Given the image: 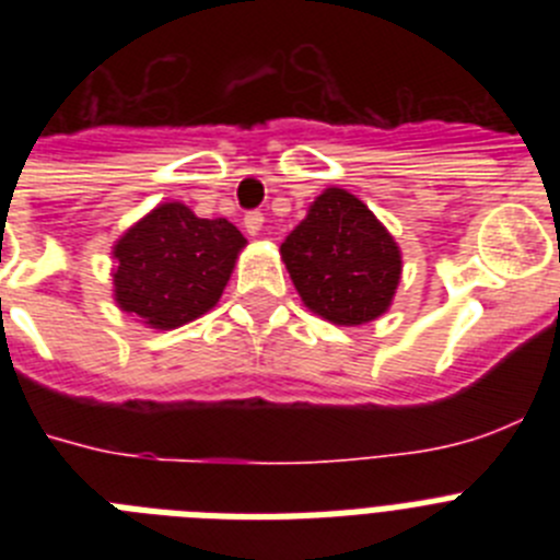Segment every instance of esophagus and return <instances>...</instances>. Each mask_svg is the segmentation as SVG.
Returning a JSON list of instances; mask_svg holds the SVG:
<instances>
[{
	"label": "esophagus",
	"instance_id": "1",
	"mask_svg": "<svg viewBox=\"0 0 560 560\" xmlns=\"http://www.w3.org/2000/svg\"><path fill=\"white\" fill-rule=\"evenodd\" d=\"M264 212H246V219H244V226L246 232H249L252 237L260 235V230H264Z\"/></svg>",
	"mask_w": 560,
	"mask_h": 560
}]
</instances>
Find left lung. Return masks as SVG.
I'll return each instance as SVG.
<instances>
[{"mask_svg": "<svg viewBox=\"0 0 560 560\" xmlns=\"http://www.w3.org/2000/svg\"><path fill=\"white\" fill-rule=\"evenodd\" d=\"M280 257L308 311L330 325H368L393 305L400 246L368 205L341 187H325L280 244Z\"/></svg>", "mask_w": 560, "mask_h": 560, "instance_id": "left-lung-1", "label": "left lung"}]
</instances>
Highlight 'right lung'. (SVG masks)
Returning a JSON list of instances; mask_svg holds the SVG:
<instances>
[{
    "instance_id": "1",
    "label": "right lung",
    "mask_w": 560,
    "mask_h": 560,
    "mask_svg": "<svg viewBox=\"0 0 560 560\" xmlns=\"http://www.w3.org/2000/svg\"><path fill=\"white\" fill-rule=\"evenodd\" d=\"M244 246L226 219H199L182 201L156 205L114 241V303L145 328H182L219 305Z\"/></svg>"
}]
</instances>
